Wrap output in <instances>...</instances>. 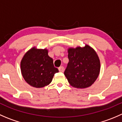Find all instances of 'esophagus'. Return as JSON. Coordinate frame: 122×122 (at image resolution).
Here are the masks:
<instances>
[{"instance_id": "34e87169", "label": "esophagus", "mask_w": 122, "mask_h": 122, "mask_svg": "<svg viewBox=\"0 0 122 122\" xmlns=\"http://www.w3.org/2000/svg\"><path fill=\"white\" fill-rule=\"evenodd\" d=\"M58 70H59V71L60 72H64V67H62V66H61V67H59L58 68Z\"/></svg>"}]
</instances>
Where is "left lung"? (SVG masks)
<instances>
[{"instance_id": "obj_1", "label": "left lung", "mask_w": 122, "mask_h": 122, "mask_svg": "<svg viewBox=\"0 0 122 122\" xmlns=\"http://www.w3.org/2000/svg\"><path fill=\"white\" fill-rule=\"evenodd\" d=\"M69 62L64 71L68 83L77 88L92 86L97 78L100 62L96 52L89 45L68 49Z\"/></svg>"}]
</instances>
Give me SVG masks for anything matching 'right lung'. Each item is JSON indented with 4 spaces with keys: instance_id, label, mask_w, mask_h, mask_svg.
<instances>
[{
    "instance_id": "add662e5",
    "label": "right lung",
    "mask_w": 122,
    "mask_h": 122,
    "mask_svg": "<svg viewBox=\"0 0 122 122\" xmlns=\"http://www.w3.org/2000/svg\"><path fill=\"white\" fill-rule=\"evenodd\" d=\"M46 49L32 48L26 52L20 62L23 78L30 86L41 88L51 83L58 68L54 66L53 60L48 55Z\"/></svg>"
}]
</instances>
